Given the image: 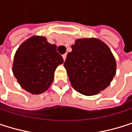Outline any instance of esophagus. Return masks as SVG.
<instances>
[{"label": "esophagus", "instance_id": "34e87169", "mask_svg": "<svg viewBox=\"0 0 132 132\" xmlns=\"http://www.w3.org/2000/svg\"><path fill=\"white\" fill-rule=\"evenodd\" d=\"M62 58H63V60L65 61V59H67V54L62 55Z\"/></svg>", "mask_w": 132, "mask_h": 132}]
</instances>
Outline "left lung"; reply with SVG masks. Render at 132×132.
<instances>
[{
    "mask_svg": "<svg viewBox=\"0 0 132 132\" xmlns=\"http://www.w3.org/2000/svg\"><path fill=\"white\" fill-rule=\"evenodd\" d=\"M64 62L72 87L93 96L106 89L116 74V60L110 48L96 38L76 39Z\"/></svg>",
    "mask_w": 132,
    "mask_h": 132,
    "instance_id": "left-lung-1",
    "label": "left lung"
}]
</instances>
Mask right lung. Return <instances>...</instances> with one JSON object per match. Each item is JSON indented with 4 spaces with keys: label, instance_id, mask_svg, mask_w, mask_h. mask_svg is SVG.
Masks as SVG:
<instances>
[{
    "label": "right lung",
    "instance_id": "obj_1",
    "mask_svg": "<svg viewBox=\"0 0 132 132\" xmlns=\"http://www.w3.org/2000/svg\"><path fill=\"white\" fill-rule=\"evenodd\" d=\"M56 47L38 35L21 44L14 57L12 71L21 88L31 94H42L49 88L55 69L63 63Z\"/></svg>",
    "mask_w": 132,
    "mask_h": 132
}]
</instances>
